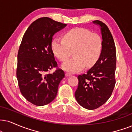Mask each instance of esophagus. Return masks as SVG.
<instances>
[{
    "instance_id": "1",
    "label": "esophagus",
    "mask_w": 132,
    "mask_h": 132,
    "mask_svg": "<svg viewBox=\"0 0 132 132\" xmlns=\"http://www.w3.org/2000/svg\"><path fill=\"white\" fill-rule=\"evenodd\" d=\"M65 75H66V77H69L71 76V74H70V73H68V72H66Z\"/></svg>"
}]
</instances>
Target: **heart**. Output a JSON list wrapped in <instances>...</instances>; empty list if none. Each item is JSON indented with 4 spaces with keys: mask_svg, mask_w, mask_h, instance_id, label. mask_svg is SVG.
Masks as SVG:
<instances>
[{
    "mask_svg": "<svg viewBox=\"0 0 132 132\" xmlns=\"http://www.w3.org/2000/svg\"><path fill=\"white\" fill-rule=\"evenodd\" d=\"M55 56L61 61L68 59L74 51V57L68 60L62 68L69 72H76L83 68L93 66L101 55L102 41L99 35L83 28L70 30L63 39L55 38L51 44Z\"/></svg>",
    "mask_w": 132,
    "mask_h": 132,
    "instance_id": "obj_1",
    "label": "heart"
}]
</instances>
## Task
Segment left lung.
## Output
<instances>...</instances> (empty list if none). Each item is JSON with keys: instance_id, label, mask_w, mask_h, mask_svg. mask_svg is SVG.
Here are the masks:
<instances>
[{"instance_id": "obj_1", "label": "left lung", "mask_w": 132, "mask_h": 132, "mask_svg": "<svg viewBox=\"0 0 132 132\" xmlns=\"http://www.w3.org/2000/svg\"><path fill=\"white\" fill-rule=\"evenodd\" d=\"M101 27L102 48L95 64L86 74L78 76V86L75 97L81 106L88 110L100 107L107 101L114 88L116 52L114 39L106 24L93 21Z\"/></svg>"}]
</instances>
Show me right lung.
<instances>
[{"label":"right lung","mask_w":132,"mask_h":132,"mask_svg":"<svg viewBox=\"0 0 132 132\" xmlns=\"http://www.w3.org/2000/svg\"><path fill=\"white\" fill-rule=\"evenodd\" d=\"M66 25L47 17L39 18L31 23L22 39L18 54V85L22 96L35 105L54 101L64 77V71L58 68L53 74L47 72L58 67L52 50V37Z\"/></svg>","instance_id":"1"}]
</instances>
